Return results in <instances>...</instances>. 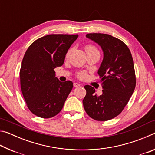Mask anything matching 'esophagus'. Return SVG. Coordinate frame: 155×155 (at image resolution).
Masks as SVG:
<instances>
[{
  "instance_id": "esophagus-1",
  "label": "esophagus",
  "mask_w": 155,
  "mask_h": 155,
  "mask_svg": "<svg viewBox=\"0 0 155 155\" xmlns=\"http://www.w3.org/2000/svg\"><path fill=\"white\" fill-rule=\"evenodd\" d=\"M73 85H74V87H80V86H81V84L78 83H74Z\"/></svg>"
}]
</instances>
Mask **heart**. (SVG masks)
<instances>
[{
  "instance_id": "b5f03b06",
  "label": "heart",
  "mask_w": 155,
  "mask_h": 155,
  "mask_svg": "<svg viewBox=\"0 0 155 155\" xmlns=\"http://www.w3.org/2000/svg\"><path fill=\"white\" fill-rule=\"evenodd\" d=\"M85 51H90V50H93V49H96L95 46H91V45H87L85 46ZM71 51L72 50L70 49L68 50V51L66 53V57H68L70 56V53H71ZM77 77L79 78V79H84V78H85L86 77H87V72L86 71H84V70H82V71H79L77 73Z\"/></svg>"
}]
</instances>
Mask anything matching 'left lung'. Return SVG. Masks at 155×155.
I'll return each instance as SVG.
<instances>
[{"label": "left lung", "mask_w": 155, "mask_h": 155, "mask_svg": "<svg viewBox=\"0 0 155 155\" xmlns=\"http://www.w3.org/2000/svg\"><path fill=\"white\" fill-rule=\"evenodd\" d=\"M86 37L103 49L104 57L98 74L103 90L102 95L97 96L95 89L85 85L83 107L92 119L107 121L123 111L134 91L136 77L133 57L122 40L108 34L88 33Z\"/></svg>", "instance_id": "obj_1"}]
</instances>
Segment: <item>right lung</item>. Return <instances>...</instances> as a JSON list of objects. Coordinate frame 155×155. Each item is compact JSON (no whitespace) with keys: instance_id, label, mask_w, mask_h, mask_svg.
I'll list each match as a JSON object with an SVG mask.
<instances>
[{"instance_id":"1","label":"right lung","mask_w":155,"mask_h":155,"mask_svg":"<svg viewBox=\"0 0 155 155\" xmlns=\"http://www.w3.org/2000/svg\"><path fill=\"white\" fill-rule=\"evenodd\" d=\"M78 37L48 35L33 41L26 51L20 70V87L27 107L37 116L50 118L61 111L73 83L61 82L54 69L64 64L68 49Z\"/></svg>"}]
</instances>
